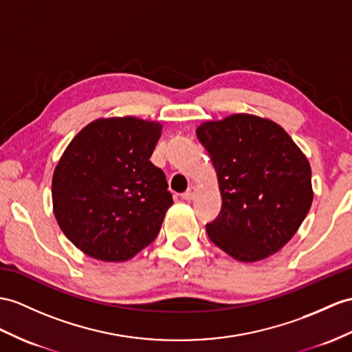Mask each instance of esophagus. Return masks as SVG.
<instances>
[{
	"label": "esophagus",
	"instance_id": "esophagus-1",
	"mask_svg": "<svg viewBox=\"0 0 352 352\" xmlns=\"http://www.w3.org/2000/svg\"><path fill=\"white\" fill-rule=\"evenodd\" d=\"M195 194H197V190H195V188H194V186H190V188H188V190L182 194V199H184V200H186V201H190V200H192V199H194Z\"/></svg>",
	"mask_w": 352,
	"mask_h": 352
}]
</instances>
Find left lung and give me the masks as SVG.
<instances>
[{"label": "left lung", "mask_w": 352, "mask_h": 352, "mask_svg": "<svg viewBox=\"0 0 352 352\" xmlns=\"http://www.w3.org/2000/svg\"><path fill=\"white\" fill-rule=\"evenodd\" d=\"M218 175L221 212L208 236L233 258L252 263L289 242L311 209L309 161L269 119L237 113L197 128Z\"/></svg>", "instance_id": "obj_1"}]
</instances>
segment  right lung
Here are the masks:
<instances>
[{
    "label": "right lung",
    "mask_w": 352,
    "mask_h": 352,
    "mask_svg": "<svg viewBox=\"0 0 352 352\" xmlns=\"http://www.w3.org/2000/svg\"><path fill=\"white\" fill-rule=\"evenodd\" d=\"M161 124L97 119L64 151L52 179L64 234L101 261H126L155 241L173 204L164 171L149 161Z\"/></svg>",
    "instance_id": "1"
}]
</instances>
